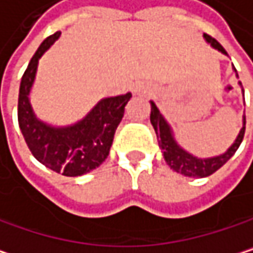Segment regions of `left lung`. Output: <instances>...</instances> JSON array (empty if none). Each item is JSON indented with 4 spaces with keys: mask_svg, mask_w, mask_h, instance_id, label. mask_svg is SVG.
Instances as JSON below:
<instances>
[{
    "mask_svg": "<svg viewBox=\"0 0 253 253\" xmlns=\"http://www.w3.org/2000/svg\"><path fill=\"white\" fill-rule=\"evenodd\" d=\"M205 40L216 50H219L221 53L227 54L225 48L211 35L203 34ZM236 71V69H234ZM151 124L156 130L157 139H159V147L163 151L165 160L166 163L170 166V169H173L178 173H182L185 176H193V178H205L209 176L212 173H215L219 168H222L237 151V148L240 147L243 136H245V129H246V117H243V127L236 139V142L227 150V153L216 156V157H211V159H197L194 156H191L190 153H187L185 150H182L170 130V126L168 124V121L165 120V117L160 114L159 108L156 106V103L151 100V115H150Z\"/></svg>",
    "mask_w": 253,
    "mask_h": 253,
    "instance_id": "left-lung-1",
    "label": "left lung"
}]
</instances>
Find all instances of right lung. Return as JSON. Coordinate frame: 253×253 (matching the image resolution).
I'll list each match as a JSON object with an SVG mask.
<instances>
[{"instance_id": "obj_1", "label": "right lung", "mask_w": 253, "mask_h": 253, "mask_svg": "<svg viewBox=\"0 0 253 253\" xmlns=\"http://www.w3.org/2000/svg\"><path fill=\"white\" fill-rule=\"evenodd\" d=\"M59 35L60 32H54L47 37L32 56L20 81L17 118L26 145L40 163L65 176H81L99 168L108 157L132 93L102 99L81 121L66 127H53L40 121L29 103V91L40 57Z\"/></svg>"}]
</instances>
